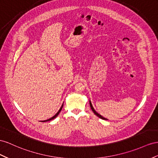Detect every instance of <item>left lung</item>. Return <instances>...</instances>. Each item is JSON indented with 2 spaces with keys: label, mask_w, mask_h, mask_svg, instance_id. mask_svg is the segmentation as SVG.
Listing matches in <instances>:
<instances>
[{
  "label": "left lung",
  "mask_w": 158,
  "mask_h": 158,
  "mask_svg": "<svg viewBox=\"0 0 158 158\" xmlns=\"http://www.w3.org/2000/svg\"><path fill=\"white\" fill-rule=\"evenodd\" d=\"M89 106H90V108H91V109H92V110L93 111V112L94 113L96 116H98V117H99L100 118H101V119H102V120H108V119H106V118H104L103 116H102L101 115H100L98 113V112H96V111L94 110V108H93V106H92V103H91V102H90V100H89Z\"/></svg>",
  "instance_id": "8db88e82"
}]
</instances>
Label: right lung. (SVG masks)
Segmentation results:
<instances>
[{
	"label": "right lung",
	"mask_w": 158,
	"mask_h": 158,
	"mask_svg": "<svg viewBox=\"0 0 158 158\" xmlns=\"http://www.w3.org/2000/svg\"><path fill=\"white\" fill-rule=\"evenodd\" d=\"M62 107H63V104L62 105V106H61V108H60V110H58V112H57V113H56V114H55V115H54V116L53 117H52V118H50V119H48V120H44V121H42V122H48V121H50V120H53V119H54V118H56V117H57V116H58V115L59 114V113H60V111L62 110Z\"/></svg>",
	"instance_id": "1"
}]
</instances>
